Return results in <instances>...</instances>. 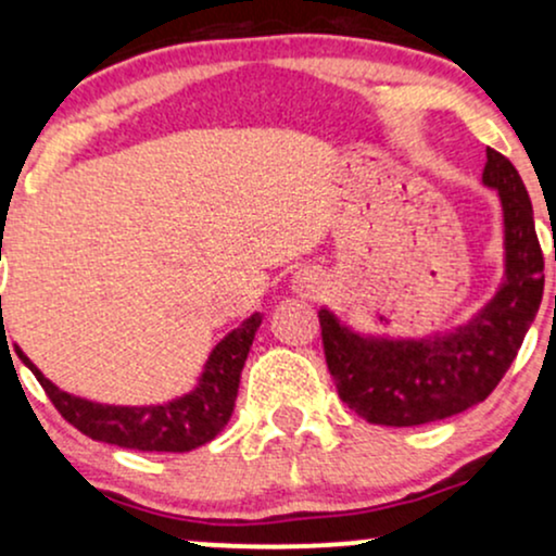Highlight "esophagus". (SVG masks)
<instances>
[{"label": "esophagus", "instance_id": "obj_1", "mask_svg": "<svg viewBox=\"0 0 556 556\" xmlns=\"http://www.w3.org/2000/svg\"><path fill=\"white\" fill-rule=\"evenodd\" d=\"M292 290L303 298H318L324 290V282L318 279V274L311 271H298L295 279H292Z\"/></svg>", "mask_w": 556, "mask_h": 556}]
</instances>
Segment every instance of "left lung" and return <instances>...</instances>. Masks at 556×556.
Masks as SVG:
<instances>
[{
  "instance_id": "8db88e82",
  "label": "left lung",
  "mask_w": 556,
  "mask_h": 556,
  "mask_svg": "<svg viewBox=\"0 0 556 556\" xmlns=\"http://www.w3.org/2000/svg\"><path fill=\"white\" fill-rule=\"evenodd\" d=\"M481 180L496 190L504 271L481 308L457 327L420 337L358 331L321 305L324 353L342 402L376 426L433 424L478 405L513 366L544 295V256L518 169L486 149Z\"/></svg>"
}]
</instances>
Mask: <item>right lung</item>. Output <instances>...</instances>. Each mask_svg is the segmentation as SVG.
<instances>
[{
	"label": "right lung",
	"mask_w": 556,
	"mask_h": 556,
	"mask_svg": "<svg viewBox=\"0 0 556 556\" xmlns=\"http://www.w3.org/2000/svg\"><path fill=\"white\" fill-rule=\"evenodd\" d=\"M261 321H264L261 314L248 316L240 327L214 344L188 392L151 405H110V402L70 394L41 374V368L23 353L21 344H15V353L23 366L34 371L38 384L47 389L62 418L86 437L138 452H190L216 439V433L225 429L232 416L242 366Z\"/></svg>",
	"instance_id": "right-lung-1"
}]
</instances>
